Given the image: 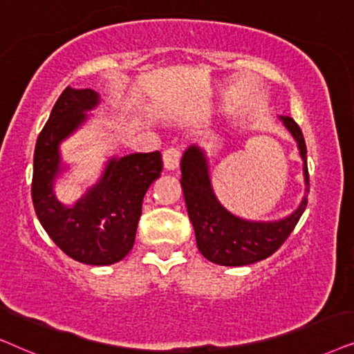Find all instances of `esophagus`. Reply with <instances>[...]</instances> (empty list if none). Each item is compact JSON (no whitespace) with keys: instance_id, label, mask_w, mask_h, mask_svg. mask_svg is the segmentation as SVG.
Here are the masks:
<instances>
[{"instance_id":"obj_1","label":"esophagus","mask_w":354,"mask_h":354,"mask_svg":"<svg viewBox=\"0 0 354 354\" xmlns=\"http://www.w3.org/2000/svg\"><path fill=\"white\" fill-rule=\"evenodd\" d=\"M180 157H181V152L178 149L174 147H169L163 152V167L168 169V171H173V169L178 168V165H180Z\"/></svg>"}]
</instances>
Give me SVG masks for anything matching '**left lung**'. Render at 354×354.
<instances>
[{
  "mask_svg": "<svg viewBox=\"0 0 354 354\" xmlns=\"http://www.w3.org/2000/svg\"><path fill=\"white\" fill-rule=\"evenodd\" d=\"M298 144L303 158L306 194L293 214L281 220H244L228 212L212 189L205 152L191 145L181 158V187L187 214L196 232V243L207 261L226 267H241L267 259L286 241L308 205L309 171L308 150L299 126L293 118L280 116Z\"/></svg>",
  "mask_w": 354,
  "mask_h": 354,
  "instance_id": "obj_1",
  "label": "left lung"
}]
</instances>
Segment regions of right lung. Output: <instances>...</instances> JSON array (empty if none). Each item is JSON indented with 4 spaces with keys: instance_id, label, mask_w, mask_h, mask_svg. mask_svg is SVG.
I'll use <instances>...</instances> for the list:
<instances>
[{
    "instance_id": "1",
    "label": "right lung",
    "mask_w": 354,
    "mask_h": 354,
    "mask_svg": "<svg viewBox=\"0 0 354 354\" xmlns=\"http://www.w3.org/2000/svg\"><path fill=\"white\" fill-rule=\"evenodd\" d=\"M100 97L92 88L66 87L39 134L34 153L32 201L41 226L53 243L74 261L111 266L134 246L142 201L162 173L158 150L108 160L105 171L73 207L56 199L53 186L63 171L59 144L87 120Z\"/></svg>"
}]
</instances>
